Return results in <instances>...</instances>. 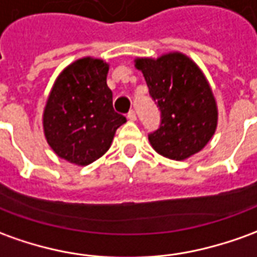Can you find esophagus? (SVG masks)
<instances>
[{"label": "esophagus", "instance_id": "esophagus-1", "mask_svg": "<svg viewBox=\"0 0 257 257\" xmlns=\"http://www.w3.org/2000/svg\"><path fill=\"white\" fill-rule=\"evenodd\" d=\"M126 118H128L129 121H136V112L131 110L128 112V115H126Z\"/></svg>", "mask_w": 257, "mask_h": 257}]
</instances>
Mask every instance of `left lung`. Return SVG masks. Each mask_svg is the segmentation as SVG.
I'll return each mask as SVG.
<instances>
[{
	"mask_svg": "<svg viewBox=\"0 0 257 257\" xmlns=\"http://www.w3.org/2000/svg\"><path fill=\"white\" fill-rule=\"evenodd\" d=\"M150 96L161 111L160 128L149 135L154 150L167 159H189L203 149L217 129L218 110L202 69L185 54L136 58Z\"/></svg>",
	"mask_w": 257,
	"mask_h": 257,
	"instance_id": "left-lung-1",
	"label": "left lung"
}]
</instances>
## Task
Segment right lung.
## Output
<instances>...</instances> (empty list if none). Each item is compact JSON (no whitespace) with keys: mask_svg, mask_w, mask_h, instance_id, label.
I'll return each mask as SVG.
<instances>
[{"mask_svg":"<svg viewBox=\"0 0 257 257\" xmlns=\"http://www.w3.org/2000/svg\"><path fill=\"white\" fill-rule=\"evenodd\" d=\"M108 64L83 57L55 79L43 112L47 143L60 159L89 166L110 149L126 118L112 108L107 86Z\"/></svg>","mask_w":257,"mask_h":257,"instance_id":"obj_1","label":"right lung"}]
</instances>
